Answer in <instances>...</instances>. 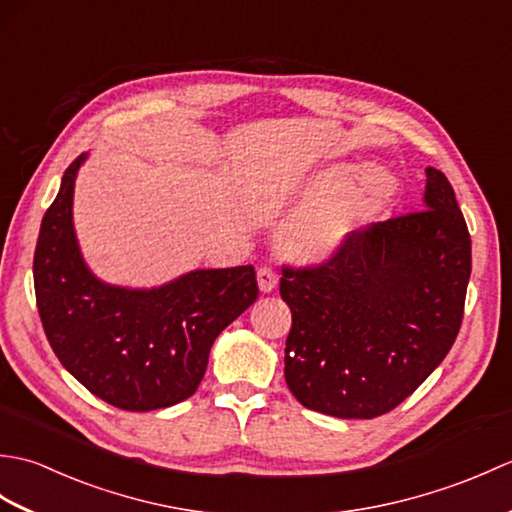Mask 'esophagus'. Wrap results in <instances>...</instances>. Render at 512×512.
I'll use <instances>...</instances> for the list:
<instances>
[{
	"mask_svg": "<svg viewBox=\"0 0 512 512\" xmlns=\"http://www.w3.org/2000/svg\"><path fill=\"white\" fill-rule=\"evenodd\" d=\"M257 286L259 290L268 295V292H273L277 288V275L273 268H259L257 270Z\"/></svg>",
	"mask_w": 512,
	"mask_h": 512,
	"instance_id": "esophagus-1",
	"label": "esophagus"
}]
</instances>
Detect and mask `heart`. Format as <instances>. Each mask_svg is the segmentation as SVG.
Listing matches in <instances>:
<instances>
[{"mask_svg":"<svg viewBox=\"0 0 512 512\" xmlns=\"http://www.w3.org/2000/svg\"><path fill=\"white\" fill-rule=\"evenodd\" d=\"M389 189V173L376 165H334L314 173L301 189L308 206L286 226L281 250L301 264L325 262L383 209Z\"/></svg>","mask_w":512,"mask_h":512,"instance_id":"b5f03b06","label":"heart"}]
</instances>
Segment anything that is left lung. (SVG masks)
I'll use <instances>...</instances> for the list:
<instances>
[{
  "label": "left lung",
  "mask_w": 512,
  "mask_h": 512,
  "mask_svg": "<svg viewBox=\"0 0 512 512\" xmlns=\"http://www.w3.org/2000/svg\"><path fill=\"white\" fill-rule=\"evenodd\" d=\"M422 209L354 231L330 262L284 268L286 385L303 407L376 418L449 354L471 277V237L447 176L424 169Z\"/></svg>",
  "instance_id": "left-lung-1"
}]
</instances>
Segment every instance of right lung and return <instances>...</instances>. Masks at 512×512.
<instances>
[{
	"instance_id": "add662e5",
	"label": "right lung",
	"mask_w": 512,
	"mask_h": 512,
	"mask_svg": "<svg viewBox=\"0 0 512 512\" xmlns=\"http://www.w3.org/2000/svg\"><path fill=\"white\" fill-rule=\"evenodd\" d=\"M81 154L41 220L35 295L61 365L94 396L154 411L195 394L211 345L257 299L253 266L198 268L154 288L107 284L83 259L72 200Z\"/></svg>"
}]
</instances>
